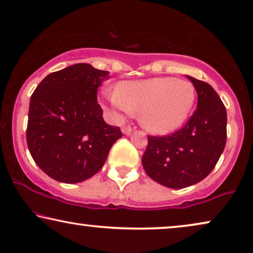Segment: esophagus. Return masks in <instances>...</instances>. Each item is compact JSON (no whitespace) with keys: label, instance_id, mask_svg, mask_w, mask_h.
I'll return each instance as SVG.
<instances>
[{"label":"esophagus","instance_id":"obj_1","mask_svg":"<svg viewBox=\"0 0 253 253\" xmlns=\"http://www.w3.org/2000/svg\"><path fill=\"white\" fill-rule=\"evenodd\" d=\"M122 130H123V133L124 134H126V135H129L131 131L134 130V128L133 127H130V126H124L123 128H122Z\"/></svg>","mask_w":253,"mask_h":253}]
</instances>
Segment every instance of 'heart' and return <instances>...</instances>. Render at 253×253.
Segmentation results:
<instances>
[{
  "instance_id": "b5f03b06",
  "label": "heart",
  "mask_w": 253,
  "mask_h": 253,
  "mask_svg": "<svg viewBox=\"0 0 253 253\" xmlns=\"http://www.w3.org/2000/svg\"><path fill=\"white\" fill-rule=\"evenodd\" d=\"M119 115L141 113V123L158 134L169 133L187 118L194 104L193 84L170 77L125 81L106 96Z\"/></svg>"
}]
</instances>
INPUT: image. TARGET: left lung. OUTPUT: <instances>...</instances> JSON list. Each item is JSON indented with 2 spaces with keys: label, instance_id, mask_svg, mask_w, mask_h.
<instances>
[{
  "label": "left lung",
  "instance_id": "obj_1",
  "mask_svg": "<svg viewBox=\"0 0 253 253\" xmlns=\"http://www.w3.org/2000/svg\"><path fill=\"white\" fill-rule=\"evenodd\" d=\"M188 79L197 91V109L174 133L148 135L142 156L145 173L173 189L204 180L215 167L227 140V112L219 95L204 81Z\"/></svg>",
  "mask_w": 253,
  "mask_h": 253
}]
</instances>
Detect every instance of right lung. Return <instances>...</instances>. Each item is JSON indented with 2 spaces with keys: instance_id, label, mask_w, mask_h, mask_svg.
Instances as JSON below:
<instances>
[{
  "instance_id": "1",
  "label": "right lung",
  "mask_w": 253,
  "mask_h": 253,
  "mask_svg": "<svg viewBox=\"0 0 253 253\" xmlns=\"http://www.w3.org/2000/svg\"><path fill=\"white\" fill-rule=\"evenodd\" d=\"M108 71L76 64L48 74L31 96L26 140L37 165L51 179L78 183L104 165L119 127L103 119L97 89Z\"/></svg>"
}]
</instances>
